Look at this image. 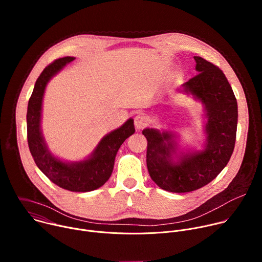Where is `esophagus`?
Wrapping results in <instances>:
<instances>
[{"mask_svg": "<svg viewBox=\"0 0 262 262\" xmlns=\"http://www.w3.org/2000/svg\"><path fill=\"white\" fill-rule=\"evenodd\" d=\"M134 123H135L136 128H137L138 130H140V129H142V128H144V127L147 126V124H148V119H147L144 115L139 114V115H137V116L135 117Z\"/></svg>", "mask_w": 262, "mask_h": 262, "instance_id": "1", "label": "esophagus"}]
</instances>
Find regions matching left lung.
Listing matches in <instances>:
<instances>
[{"label":"left lung","instance_id":"left-lung-1","mask_svg":"<svg viewBox=\"0 0 262 262\" xmlns=\"http://www.w3.org/2000/svg\"><path fill=\"white\" fill-rule=\"evenodd\" d=\"M198 74L181 85L180 92L203 105L205 141L202 149H182L172 130L146 127V163L149 175L161 189L172 193L198 190L213 180L228 164L234 149L237 102L225 74L195 56Z\"/></svg>","mask_w":262,"mask_h":262}]
</instances>
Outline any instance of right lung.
I'll return each mask as SVG.
<instances>
[{
	"mask_svg": "<svg viewBox=\"0 0 262 262\" xmlns=\"http://www.w3.org/2000/svg\"><path fill=\"white\" fill-rule=\"evenodd\" d=\"M74 59V57H64L54 61L37 79L28 103V144L37 167L52 182L71 192H91L108 180L119 148L135 133V125L134 119L129 118L120 127L106 134L91 155L82 161H62L52 154L41 129L43 96L52 78Z\"/></svg>",
	"mask_w": 262,
	"mask_h": 262,
	"instance_id": "add662e5",
	"label": "right lung"
}]
</instances>
